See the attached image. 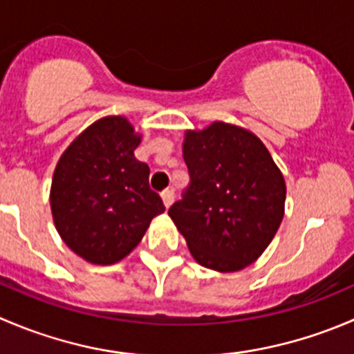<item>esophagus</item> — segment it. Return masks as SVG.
<instances>
[{"label": "esophagus", "mask_w": 354, "mask_h": 354, "mask_svg": "<svg viewBox=\"0 0 354 354\" xmlns=\"http://www.w3.org/2000/svg\"><path fill=\"white\" fill-rule=\"evenodd\" d=\"M160 197H162V202H164V205H166V207H169V205L173 204V201H174L173 190L162 192V195H160Z\"/></svg>", "instance_id": "1"}]
</instances>
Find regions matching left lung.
<instances>
[{
    "label": "left lung",
    "mask_w": 354,
    "mask_h": 354,
    "mask_svg": "<svg viewBox=\"0 0 354 354\" xmlns=\"http://www.w3.org/2000/svg\"><path fill=\"white\" fill-rule=\"evenodd\" d=\"M183 159L190 185L167 214L198 264L223 273L243 270L282 223V173L256 135L219 121L185 133Z\"/></svg>",
    "instance_id": "obj_1"
}]
</instances>
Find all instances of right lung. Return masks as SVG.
Instances as JSON below:
<instances>
[{"label": "right lung", "instance_id": "1", "mask_svg": "<svg viewBox=\"0 0 354 354\" xmlns=\"http://www.w3.org/2000/svg\"><path fill=\"white\" fill-rule=\"evenodd\" d=\"M142 142L121 115L86 128L58 160L50 192L55 226L77 256L114 264L128 256L164 212L150 190V169L135 157Z\"/></svg>", "mask_w": 354, "mask_h": 354}]
</instances>
